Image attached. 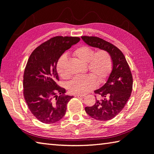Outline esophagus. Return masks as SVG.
Masks as SVG:
<instances>
[{
    "label": "esophagus",
    "mask_w": 154,
    "mask_h": 154,
    "mask_svg": "<svg viewBox=\"0 0 154 154\" xmlns=\"http://www.w3.org/2000/svg\"><path fill=\"white\" fill-rule=\"evenodd\" d=\"M75 97H85V95L84 94H76V95H75Z\"/></svg>",
    "instance_id": "obj_1"
}]
</instances>
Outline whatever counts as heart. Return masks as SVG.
Wrapping results in <instances>:
<instances>
[{"label": "heart", "instance_id": "b5f03b06", "mask_svg": "<svg viewBox=\"0 0 154 154\" xmlns=\"http://www.w3.org/2000/svg\"><path fill=\"white\" fill-rule=\"evenodd\" d=\"M72 55L79 62L86 64L88 70L91 75L77 76L68 84V90L72 94H86L94 89L97 83H102L109 76L112 70V57L108 51H94L88 46H81L75 48ZM68 59L62 55L57 64V71L60 76L66 79L68 75L65 72V66Z\"/></svg>", "mask_w": 154, "mask_h": 154}]
</instances>
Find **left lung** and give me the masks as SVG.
Here are the masks:
<instances>
[{"label":"left lung","mask_w":154,"mask_h":154,"mask_svg":"<svg viewBox=\"0 0 154 154\" xmlns=\"http://www.w3.org/2000/svg\"><path fill=\"white\" fill-rule=\"evenodd\" d=\"M88 45L105 50L112 57V70L106 84L94 90L101 99H97L92 107H86L88 115L96 120L108 121L115 117L125 107L132 90L133 79L125 56L112 44L97 37L82 36Z\"/></svg>","instance_id":"left-lung-1"}]
</instances>
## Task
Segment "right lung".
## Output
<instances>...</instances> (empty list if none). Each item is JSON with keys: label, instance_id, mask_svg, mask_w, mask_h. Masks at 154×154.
Listing matches in <instances>:
<instances>
[{"label": "right lung", "instance_id": "obj_1", "mask_svg": "<svg viewBox=\"0 0 154 154\" xmlns=\"http://www.w3.org/2000/svg\"><path fill=\"white\" fill-rule=\"evenodd\" d=\"M80 41L78 37L56 36L42 44L29 57L24 72L23 93L29 109L45 123H54L65 115L72 96L57 86V64L62 55Z\"/></svg>", "mask_w": 154, "mask_h": 154}]
</instances>
